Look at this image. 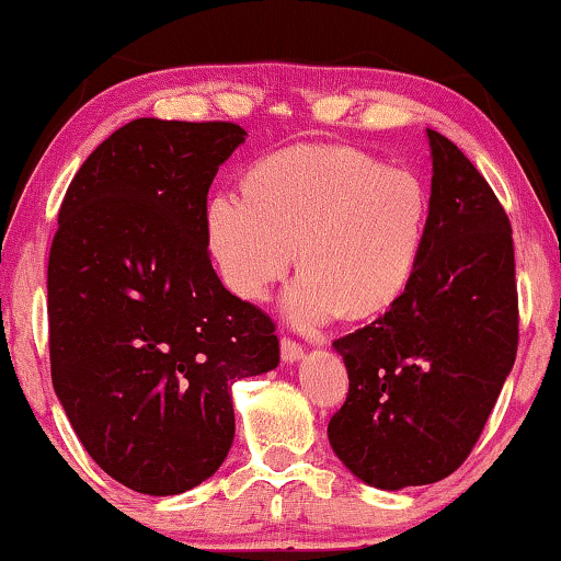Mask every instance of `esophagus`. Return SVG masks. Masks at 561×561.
Masks as SVG:
<instances>
[{"label":"esophagus","instance_id":"esophagus-1","mask_svg":"<svg viewBox=\"0 0 561 561\" xmlns=\"http://www.w3.org/2000/svg\"><path fill=\"white\" fill-rule=\"evenodd\" d=\"M302 355H305L302 342L289 337V334H284V337H282V360L284 363H297Z\"/></svg>","mask_w":561,"mask_h":561}]
</instances>
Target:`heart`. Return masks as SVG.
I'll use <instances>...</instances> for the list:
<instances>
[{"mask_svg":"<svg viewBox=\"0 0 561 561\" xmlns=\"http://www.w3.org/2000/svg\"><path fill=\"white\" fill-rule=\"evenodd\" d=\"M431 191L413 169L353 148L299 146L259 161L244 194L208 201V249L233 295L262 299L295 264L284 299L299 324L370 317L403 295L421 259Z\"/></svg>","mask_w":561,"mask_h":561,"instance_id":"1","label":"heart"}]
</instances>
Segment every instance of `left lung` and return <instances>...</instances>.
Here are the masks:
<instances>
[{
	"label": "left lung",
	"instance_id": "8db88e82",
	"mask_svg": "<svg viewBox=\"0 0 561 561\" xmlns=\"http://www.w3.org/2000/svg\"><path fill=\"white\" fill-rule=\"evenodd\" d=\"M428 140L431 219L413 277L386 314L334 340L350 390L330 443L357 479L388 491L466 461L519 347L508 216L461 150L436 130Z\"/></svg>",
	"mask_w": 561,
	"mask_h": 561
}]
</instances>
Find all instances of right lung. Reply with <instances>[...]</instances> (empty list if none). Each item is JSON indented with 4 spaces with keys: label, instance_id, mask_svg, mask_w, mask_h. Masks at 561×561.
Instances as JSON below:
<instances>
[{
    "label": "right lung",
    "instance_id": "right-lung-1",
    "mask_svg": "<svg viewBox=\"0 0 561 561\" xmlns=\"http://www.w3.org/2000/svg\"><path fill=\"white\" fill-rule=\"evenodd\" d=\"M244 136L227 121H130L57 216L53 386L93 461L138 494L206 481L233 440L231 386L279 365L277 324L224 287L208 252V188Z\"/></svg>",
    "mask_w": 561,
    "mask_h": 561
}]
</instances>
